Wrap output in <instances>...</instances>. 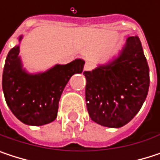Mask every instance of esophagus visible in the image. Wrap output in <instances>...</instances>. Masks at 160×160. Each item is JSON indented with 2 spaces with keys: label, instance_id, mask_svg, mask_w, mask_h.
I'll return each instance as SVG.
<instances>
[{
  "label": "esophagus",
  "instance_id": "esophagus-1",
  "mask_svg": "<svg viewBox=\"0 0 160 160\" xmlns=\"http://www.w3.org/2000/svg\"><path fill=\"white\" fill-rule=\"evenodd\" d=\"M94 68V64L92 62H86L85 66H84V70L86 71H90Z\"/></svg>",
  "mask_w": 160,
  "mask_h": 160
}]
</instances>
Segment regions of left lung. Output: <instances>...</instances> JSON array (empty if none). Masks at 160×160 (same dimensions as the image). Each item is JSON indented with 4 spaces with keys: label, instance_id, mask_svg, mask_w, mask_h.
I'll list each match as a JSON object with an SVG mask.
<instances>
[{
    "label": "left lung",
    "instance_id": "1",
    "mask_svg": "<svg viewBox=\"0 0 160 160\" xmlns=\"http://www.w3.org/2000/svg\"><path fill=\"white\" fill-rule=\"evenodd\" d=\"M83 74L87 110L94 122L119 128L141 109L149 88V68L138 36L129 37L110 64Z\"/></svg>",
    "mask_w": 160,
    "mask_h": 160
}]
</instances>
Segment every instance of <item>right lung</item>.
Wrapping results in <instances>:
<instances>
[{"label": "right lung", "instance_id": "1", "mask_svg": "<svg viewBox=\"0 0 160 160\" xmlns=\"http://www.w3.org/2000/svg\"><path fill=\"white\" fill-rule=\"evenodd\" d=\"M22 36L19 37V41ZM19 46L7 54L2 73V90L7 106L27 125L41 126L57 117L58 104L70 77L83 70L84 61L76 59L67 65H56L40 74H28L22 69Z\"/></svg>", "mask_w": 160, "mask_h": 160}]
</instances>
